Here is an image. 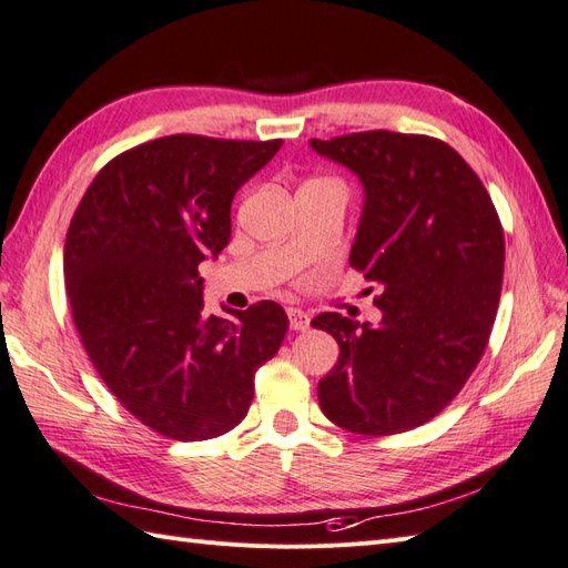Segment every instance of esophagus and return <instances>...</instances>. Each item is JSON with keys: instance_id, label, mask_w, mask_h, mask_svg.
Here are the masks:
<instances>
[{"instance_id": "obj_1", "label": "esophagus", "mask_w": 568, "mask_h": 568, "mask_svg": "<svg viewBox=\"0 0 568 568\" xmlns=\"http://www.w3.org/2000/svg\"><path fill=\"white\" fill-rule=\"evenodd\" d=\"M286 313H288V325H292V329H301L303 332V329L311 327V317H308L306 311L288 308Z\"/></svg>"}]
</instances>
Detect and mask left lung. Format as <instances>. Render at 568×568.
<instances>
[{"mask_svg":"<svg viewBox=\"0 0 568 568\" xmlns=\"http://www.w3.org/2000/svg\"><path fill=\"white\" fill-rule=\"evenodd\" d=\"M364 187L352 267L378 284V325L321 313L339 358L317 383L329 422L409 432L444 409L479 364L499 308L504 231L477 173L446 142L388 130L311 140Z\"/></svg>","mask_w":568,"mask_h":568,"instance_id":"obj_1","label":"left lung"}]
</instances>
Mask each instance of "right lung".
<instances>
[{
  "mask_svg": "<svg viewBox=\"0 0 568 568\" xmlns=\"http://www.w3.org/2000/svg\"><path fill=\"white\" fill-rule=\"evenodd\" d=\"M280 149L161 136L101 169L69 224L64 284L81 344L122 407L161 436L231 432L255 371L282 347L280 303L206 315L197 272L229 245L236 192Z\"/></svg>",
  "mask_w": 568,
  "mask_h": 568,
  "instance_id": "add662e5",
  "label": "right lung"
}]
</instances>
